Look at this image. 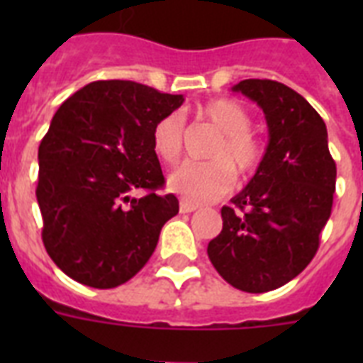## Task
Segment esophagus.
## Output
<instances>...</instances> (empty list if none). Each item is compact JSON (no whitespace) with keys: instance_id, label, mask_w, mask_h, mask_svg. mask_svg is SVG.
I'll return each mask as SVG.
<instances>
[{"instance_id":"obj_1","label":"esophagus","mask_w":363,"mask_h":363,"mask_svg":"<svg viewBox=\"0 0 363 363\" xmlns=\"http://www.w3.org/2000/svg\"><path fill=\"white\" fill-rule=\"evenodd\" d=\"M198 207H199L198 203L188 201V199H181V201H179V209H181V213H194Z\"/></svg>"}]
</instances>
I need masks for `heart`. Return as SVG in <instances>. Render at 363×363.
I'll return each instance as SVG.
<instances>
[{
    "mask_svg": "<svg viewBox=\"0 0 363 363\" xmlns=\"http://www.w3.org/2000/svg\"><path fill=\"white\" fill-rule=\"evenodd\" d=\"M198 118L207 121L218 133L207 156L209 162H186L169 175V188L182 199L203 203L224 196L235 184V171L248 177L262 162V147L250 131L252 116L232 98H216L198 107ZM184 124L175 113L162 116L152 128V148L164 164L181 158Z\"/></svg>",
    "mask_w": 363,
    "mask_h": 363,
    "instance_id": "heart-1",
    "label": "heart"
}]
</instances>
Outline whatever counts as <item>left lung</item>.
<instances>
[{
	"label": "left lung",
	"instance_id": "1",
	"mask_svg": "<svg viewBox=\"0 0 363 363\" xmlns=\"http://www.w3.org/2000/svg\"><path fill=\"white\" fill-rule=\"evenodd\" d=\"M233 90L262 107L269 143L256 175L232 207H222V232L207 254L233 288L262 294L290 282L315 258L337 167L326 124L303 96L269 79H247Z\"/></svg>",
	"mask_w": 363,
	"mask_h": 363
}]
</instances>
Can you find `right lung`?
Segmentation results:
<instances>
[{
  "label": "right lung",
  "mask_w": 363,
  "mask_h": 363,
  "mask_svg": "<svg viewBox=\"0 0 363 363\" xmlns=\"http://www.w3.org/2000/svg\"><path fill=\"white\" fill-rule=\"evenodd\" d=\"M184 101L133 81H96L60 105L39 145L43 245L73 281L115 288L143 269L179 213L152 128ZM133 191H145L133 199Z\"/></svg>",
  "instance_id": "1"
}]
</instances>
